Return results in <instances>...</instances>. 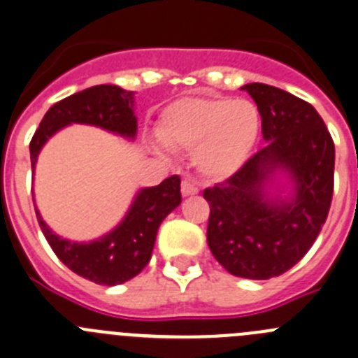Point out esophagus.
<instances>
[{"label": "esophagus", "instance_id": "obj_1", "mask_svg": "<svg viewBox=\"0 0 358 358\" xmlns=\"http://www.w3.org/2000/svg\"><path fill=\"white\" fill-rule=\"evenodd\" d=\"M197 190H199V189H197V187L194 185V183L190 182V180H183V182H182V194L185 197L187 196H196Z\"/></svg>", "mask_w": 358, "mask_h": 358}]
</instances>
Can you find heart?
Masks as SVG:
<instances>
[{
	"label": "heart",
	"mask_w": 358,
	"mask_h": 358,
	"mask_svg": "<svg viewBox=\"0 0 358 358\" xmlns=\"http://www.w3.org/2000/svg\"><path fill=\"white\" fill-rule=\"evenodd\" d=\"M157 136L164 145L194 148V166L210 180H227L245 166L260 136V112L248 99L187 96L161 112Z\"/></svg>",
	"instance_id": "1"
}]
</instances>
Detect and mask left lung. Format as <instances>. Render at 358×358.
<instances>
[{"label": "left lung", "mask_w": 358, "mask_h": 358, "mask_svg": "<svg viewBox=\"0 0 358 358\" xmlns=\"http://www.w3.org/2000/svg\"><path fill=\"white\" fill-rule=\"evenodd\" d=\"M255 101L267 141L225 182L204 189L208 246L231 275L269 280L296 266L320 234L334 192V141L310 103L266 83L241 87ZM276 171L294 183L290 200L265 187Z\"/></svg>", "instance_id": "obj_1"}]
</instances>
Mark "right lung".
<instances>
[{
  "label": "right lung",
  "mask_w": 358,
  "mask_h": 358,
  "mask_svg": "<svg viewBox=\"0 0 358 358\" xmlns=\"http://www.w3.org/2000/svg\"><path fill=\"white\" fill-rule=\"evenodd\" d=\"M134 92L117 85H94L55 103L29 143L31 169L36 168L41 147L52 134L69 124H91L124 138H134ZM182 203L180 176L173 175L155 187L141 189L124 220L103 238L89 243H73L59 238L36 210L38 224L55 255L73 273L98 285H120L143 271L152 257L161 222Z\"/></svg>",
  "instance_id": "1"
}]
</instances>
